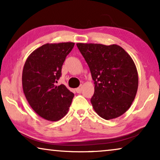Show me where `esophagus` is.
<instances>
[{
	"label": "esophagus",
	"mask_w": 160,
	"mask_h": 160,
	"mask_svg": "<svg viewBox=\"0 0 160 160\" xmlns=\"http://www.w3.org/2000/svg\"><path fill=\"white\" fill-rule=\"evenodd\" d=\"M76 91L77 93H81L82 92V86H79L78 88L76 89Z\"/></svg>",
	"instance_id": "esophagus-1"
}]
</instances>
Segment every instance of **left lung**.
<instances>
[{
  "mask_svg": "<svg viewBox=\"0 0 160 160\" xmlns=\"http://www.w3.org/2000/svg\"><path fill=\"white\" fill-rule=\"evenodd\" d=\"M90 70L95 84L91 103L106 120L128 110L136 95L138 76L131 57L119 46L76 43Z\"/></svg>",
  "mask_w": 160,
  "mask_h": 160,
  "instance_id": "1",
  "label": "left lung"
}]
</instances>
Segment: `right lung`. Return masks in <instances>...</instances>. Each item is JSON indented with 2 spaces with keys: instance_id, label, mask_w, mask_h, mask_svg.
Segmentation results:
<instances>
[{
  "instance_id": "add662e5",
  "label": "right lung",
  "mask_w": 160,
  "mask_h": 160,
  "mask_svg": "<svg viewBox=\"0 0 160 160\" xmlns=\"http://www.w3.org/2000/svg\"><path fill=\"white\" fill-rule=\"evenodd\" d=\"M75 43H47L32 52L22 71V88L35 112L55 122L66 115L74 94L64 84L56 86L62 66Z\"/></svg>"
}]
</instances>
